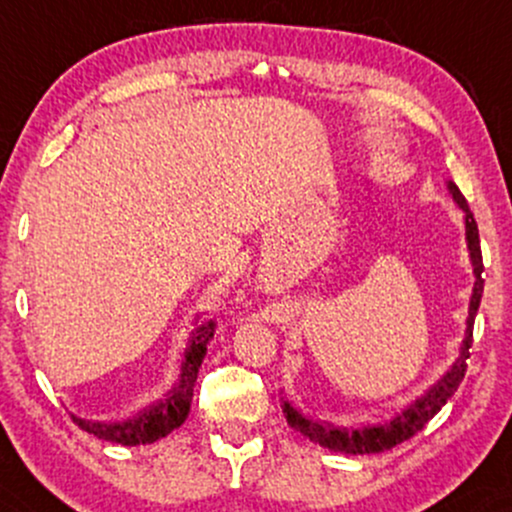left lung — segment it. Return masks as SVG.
Instances as JSON below:
<instances>
[{
    "label": "left lung",
    "instance_id": "obj_1",
    "mask_svg": "<svg viewBox=\"0 0 512 512\" xmlns=\"http://www.w3.org/2000/svg\"><path fill=\"white\" fill-rule=\"evenodd\" d=\"M448 190L452 199L457 202V207L464 211V228H467V248H469V257H472V267H474V291H472V301H469V317H467V332H464V342L460 349V356L457 361L452 363V368L443 378L438 380L426 395H421L414 404H409L402 414H397L395 419L387 421V424L380 426H366V428H334V426H322L313 419H305V416L293 407L291 402L281 404L284 409L286 421H289L291 428L301 431L303 436H308L310 440H315L317 445L322 448H330L334 452H346V455H373V452H385L392 450L395 445L404 443L411 436L424 428L433 416L438 414L440 409L445 407V402L455 395L457 387H460L464 373H467V358H469V349H472V330H474V317H477L479 303H481V293H484V279H481V272H484V262H481V245H479V228L477 221H474L472 211H469L467 199L462 197V192L457 190L455 182H448Z\"/></svg>",
    "mask_w": 512,
    "mask_h": 512
}]
</instances>
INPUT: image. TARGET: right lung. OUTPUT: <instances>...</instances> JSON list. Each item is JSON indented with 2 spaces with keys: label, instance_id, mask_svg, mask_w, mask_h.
Listing matches in <instances>:
<instances>
[{
  "label": "right lung",
  "instance_id": "1",
  "mask_svg": "<svg viewBox=\"0 0 512 512\" xmlns=\"http://www.w3.org/2000/svg\"><path fill=\"white\" fill-rule=\"evenodd\" d=\"M214 330V320L197 322V327L192 330L190 346H187L185 351V361H182L178 383H175L173 390H170L161 402L151 404V407L139 411L132 419L120 421V424H101V421L86 419L74 421L84 428L86 433H93V436L120 445H146L156 443L158 438H166L173 428L185 424L187 414H190L197 373L204 361V354H207V344L211 342V337H214Z\"/></svg>",
  "mask_w": 512,
  "mask_h": 512
}]
</instances>
